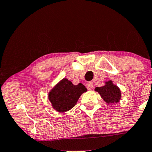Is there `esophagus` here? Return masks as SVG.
<instances>
[{
	"mask_svg": "<svg viewBox=\"0 0 152 152\" xmlns=\"http://www.w3.org/2000/svg\"><path fill=\"white\" fill-rule=\"evenodd\" d=\"M86 86L88 90H91V89H93V88H94V83H92V82H88L86 83Z\"/></svg>",
	"mask_w": 152,
	"mask_h": 152,
	"instance_id": "34e87169",
	"label": "esophagus"
}]
</instances>
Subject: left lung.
I'll use <instances>...</instances> for the list:
<instances>
[{
	"label": "left lung",
	"instance_id": "8db88e82",
	"mask_svg": "<svg viewBox=\"0 0 152 152\" xmlns=\"http://www.w3.org/2000/svg\"><path fill=\"white\" fill-rule=\"evenodd\" d=\"M95 91L100 95L105 103L108 104L118 103L121 98L120 89L111 80L105 82V86H103L96 87Z\"/></svg>",
	"mask_w": 152,
	"mask_h": 152
}]
</instances>
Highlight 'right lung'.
I'll return each mask as SVG.
<instances>
[{"mask_svg": "<svg viewBox=\"0 0 152 152\" xmlns=\"http://www.w3.org/2000/svg\"><path fill=\"white\" fill-rule=\"evenodd\" d=\"M86 91L87 88L82 83L75 86L64 78L49 91L48 98L56 111L64 113L74 107L80 96Z\"/></svg>", "mask_w": 152, "mask_h": 152, "instance_id": "obj_1", "label": "right lung"}]
</instances>
